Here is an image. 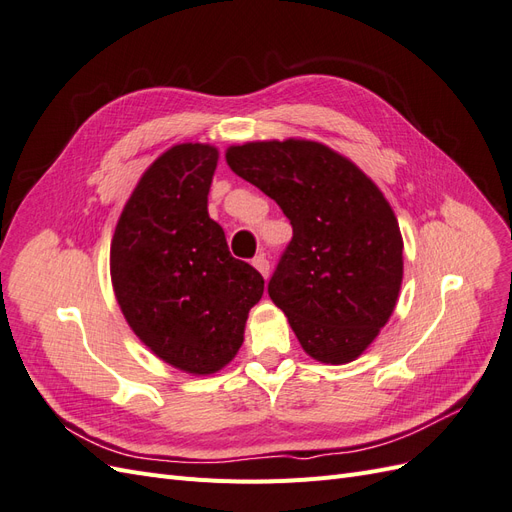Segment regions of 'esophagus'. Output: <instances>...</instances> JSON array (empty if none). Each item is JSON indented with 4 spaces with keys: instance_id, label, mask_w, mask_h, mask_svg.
<instances>
[{
    "instance_id": "esophagus-1",
    "label": "esophagus",
    "mask_w": 512,
    "mask_h": 512,
    "mask_svg": "<svg viewBox=\"0 0 512 512\" xmlns=\"http://www.w3.org/2000/svg\"><path fill=\"white\" fill-rule=\"evenodd\" d=\"M252 265H254V269H256L262 277H265V280H267V277H269V271H271L267 256H265V254H258V256L252 260Z\"/></svg>"
}]
</instances>
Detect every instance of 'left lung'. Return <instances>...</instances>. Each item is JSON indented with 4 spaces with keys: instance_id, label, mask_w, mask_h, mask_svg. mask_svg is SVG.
<instances>
[{
    "instance_id": "obj_1",
    "label": "left lung",
    "mask_w": 512,
    "mask_h": 512,
    "mask_svg": "<svg viewBox=\"0 0 512 512\" xmlns=\"http://www.w3.org/2000/svg\"><path fill=\"white\" fill-rule=\"evenodd\" d=\"M226 162L292 224L269 297L301 348L327 365L356 361L389 322L404 280L389 200L352 160L305 138L230 145Z\"/></svg>"
}]
</instances>
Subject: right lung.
I'll list each match as a JSON object with an SVG mask.
<instances>
[{"label":"right lung","mask_w":512,"mask_h":512,"mask_svg":"<svg viewBox=\"0 0 512 512\" xmlns=\"http://www.w3.org/2000/svg\"><path fill=\"white\" fill-rule=\"evenodd\" d=\"M220 151L166 149L138 179L111 241V282L134 335L170 367L209 376L243 344L265 280L232 258L207 196Z\"/></svg>","instance_id":"add662e5"}]
</instances>
